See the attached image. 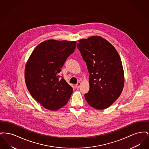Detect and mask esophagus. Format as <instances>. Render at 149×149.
<instances>
[{"mask_svg": "<svg viewBox=\"0 0 149 149\" xmlns=\"http://www.w3.org/2000/svg\"><path fill=\"white\" fill-rule=\"evenodd\" d=\"M80 85H81V83H80V82H78V83H77V84H76L75 86H76V88H79L80 87Z\"/></svg>", "mask_w": 149, "mask_h": 149, "instance_id": "1", "label": "esophagus"}]
</instances>
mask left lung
I'll list each match as a JSON object with an SVG mask.
<instances>
[{
	"label": "left lung",
	"instance_id": "8db88e82",
	"mask_svg": "<svg viewBox=\"0 0 149 149\" xmlns=\"http://www.w3.org/2000/svg\"><path fill=\"white\" fill-rule=\"evenodd\" d=\"M89 73L90 89L84 94L87 103L96 109L111 106L122 92L124 72L117 50L99 36L82 39L77 43Z\"/></svg>",
	"mask_w": 149,
	"mask_h": 149
}]
</instances>
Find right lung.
<instances>
[{
	"mask_svg": "<svg viewBox=\"0 0 149 149\" xmlns=\"http://www.w3.org/2000/svg\"><path fill=\"white\" fill-rule=\"evenodd\" d=\"M76 41L47 40L33 50L25 68L27 88L32 97L46 109L56 111L64 106L73 89L63 77L65 62L76 47Z\"/></svg>",
	"mask_w": 149,
	"mask_h": 149,
	"instance_id": "add662e5",
	"label": "right lung"
}]
</instances>
